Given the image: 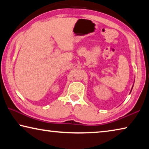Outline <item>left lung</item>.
<instances>
[{"label": "left lung", "instance_id": "left-lung-1", "mask_svg": "<svg viewBox=\"0 0 149 149\" xmlns=\"http://www.w3.org/2000/svg\"><path fill=\"white\" fill-rule=\"evenodd\" d=\"M133 87H132V89H133ZM132 89H131V92H132ZM131 92H130V93H131Z\"/></svg>", "mask_w": 149, "mask_h": 149}]
</instances>
